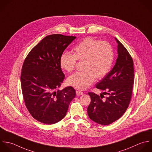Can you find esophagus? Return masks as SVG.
Returning a JSON list of instances; mask_svg holds the SVG:
<instances>
[{
	"mask_svg": "<svg viewBox=\"0 0 152 152\" xmlns=\"http://www.w3.org/2000/svg\"><path fill=\"white\" fill-rule=\"evenodd\" d=\"M83 94V92H81V91H76V95L77 96H80L82 95Z\"/></svg>",
	"mask_w": 152,
	"mask_h": 152,
	"instance_id": "34e87169",
	"label": "esophagus"
}]
</instances>
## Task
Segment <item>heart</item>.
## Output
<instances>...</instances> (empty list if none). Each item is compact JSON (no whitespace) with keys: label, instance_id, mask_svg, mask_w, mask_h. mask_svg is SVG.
Returning <instances> with one entry per match:
<instances>
[{"label":"heart","instance_id":"b5f03b06","mask_svg":"<svg viewBox=\"0 0 152 152\" xmlns=\"http://www.w3.org/2000/svg\"><path fill=\"white\" fill-rule=\"evenodd\" d=\"M77 60L84 61L83 71L71 75L67 80L69 85L80 90L87 89L94 81L104 78L109 73L114 60V51L107 41H99L86 37L73 48V54L64 52L60 58L61 67L68 72L75 68Z\"/></svg>","mask_w":152,"mask_h":152}]
</instances>
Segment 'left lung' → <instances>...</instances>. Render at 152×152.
Masks as SVG:
<instances>
[{
  "label": "left lung",
  "instance_id": "8db88e82",
  "mask_svg": "<svg viewBox=\"0 0 152 152\" xmlns=\"http://www.w3.org/2000/svg\"><path fill=\"white\" fill-rule=\"evenodd\" d=\"M118 58L111 71L96 86L103 95L88 92L91 102L88 107L89 117L101 125H109L118 120L128 108L134 84L133 58L126 47L117 39Z\"/></svg>",
  "mask_w": 152,
  "mask_h": 152
}]
</instances>
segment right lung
Masks as SVG:
<instances>
[{
	"label": "right lung",
	"instance_id": "1",
	"mask_svg": "<svg viewBox=\"0 0 152 152\" xmlns=\"http://www.w3.org/2000/svg\"><path fill=\"white\" fill-rule=\"evenodd\" d=\"M76 38L61 34L47 35L29 51L23 61L20 82L25 105L34 119L45 124L61 120L76 96L72 86L56 91L65 77L60 57Z\"/></svg>",
	"mask_w": 152,
	"mask_h": 152
}]
</instances>
